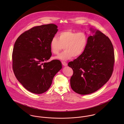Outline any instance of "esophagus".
I'll use <instances>...</instances> for the list:
<instances>
[{
    "label": "esophagus",
    "instance_id": "esophagus-1",
    "mask_svg": "<svg viewBox=\"0 0 124 124\" xmlns=\"http://www.w3.org/2000/svg\"><path fill=\"white\" fill-rule=\"evenodd\" d=\"M62 64L63 65V66H67V62H62Z\"/></svg>",
    "mask_w": 124,
    "mask_h": 124
}]
</instances>
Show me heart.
<instances>
[{
    "instance_id": "heart-1",
    "label": "heart",
    "mask_w": 124,
    "mask_h": 124,
    "mask_svg": "<svg viewBox=\"0 0 124 124\" xmlns=\"http://www.w3.org/2000/svg\"><path fill=\"white\" fill-rule=\"evenodd\" d=\"M52 38L50 42V49L53 54L57 55L63 49L64 51L56 58L62 60H67L78 57L85 51L88 42V37L84 32H76L67 30L60 32Z\"/></svg>"
}]
</instances>
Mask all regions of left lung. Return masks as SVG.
Instances as JSON below:
<instances>
[{
	"mask_svg": "<svg viewBox=\"0 0 124 124\" xmlns=\"http://www.w3.org/2000/svg\"><path fill=\"white\" fill-rule=\"evenodd\" d=\"M115 54L109 38L99 31L90 36L86 48L77 59L68 63L73 74L71 89L80 94H88L102 87L114 70Z\"/></svg>",
	"mask_w": 124,
	"mask_h": 124,
	"instance_id": "8db88e82",
	"label": "left lung"
}]
</instances>
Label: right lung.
<instances>
[{"mask_svg": "<svg viewBox=\"0 0 124 124\" xmlns=\"http://www.w3.org/2000/svg\"><path fill=\"white\" fill-rule=\"evenodd\" d=\"M57 26L48 24L34 27L17 39L12 52V68L19 83L29 91L42 93L50 87L53 77L62 68L61 62L53 60L50 42Z\"/></svg>", "mask_w": 124, "mask_h": 124, "instance_id": "1", "label": "right lung"}]
</instances>
